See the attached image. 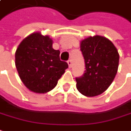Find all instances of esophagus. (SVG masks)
<instances>
[{
  "mask_svg": "<svg viewBox=\"0 0 131 131\" xmlns=\"http://www.w3.org/2000/svg\"><path fill=\"white\" fill-rule=\"evenodd\" d=\"M67 63H68V65H69V68H71V67H72V61H71V60H68V61H67Z\"/></svg>",
  "mask_w": 131,
  "mask_h": 131,
  "instance_id": "34e87169",
  "label": "esophagus"
}]
</instances>
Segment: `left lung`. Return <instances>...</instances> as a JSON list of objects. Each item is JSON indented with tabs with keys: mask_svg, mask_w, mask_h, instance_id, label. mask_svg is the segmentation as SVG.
Segmentation results:
<instances>
[{
	"mask_svg": "<svg viewBox=\"0 0 131 131\" xmlns=\"http://www.w3.org/2000/svg\"><path fill=\"white\" fill-rule=\"evenodd\" d=\"M80 49L86 70L82 77L76 78L77 89L87 97L99 95L109 88L117 74L118 50L110 40L99 35L82 40Z\"/></svg>",
	"mask_w": 131,
	"mask_h": 131,
	"instance_id": "8db88e82",
	"label": "left lung"
}]
</instances>
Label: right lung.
<instances>
[{"mask_svg": "<svg viewBox=\"0 0 131 131\" xmlns=\"http://www.w3.org/2000/svg\"><path fill=\"white\" fill-rule=\"evenodd\" d=\"M52 44L49 36L34 32L26 37L16 51L15 64L20 79L35 93L53 90L68 68V64L60 60V51L54 49Z\"/></svg>", "mask_w": 131, "mask_h": 131, "instance_id": "add662e5", "label": "right lung"}]
</instances>
